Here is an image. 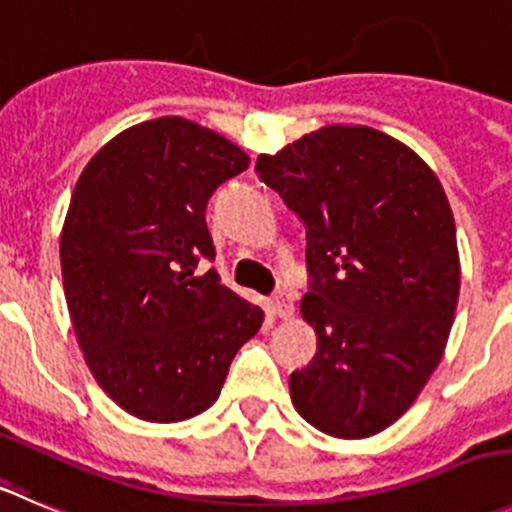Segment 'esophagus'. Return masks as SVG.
I'll return each mask as SVG.
<instances>
[{
	"label": "esophagus",
	"instance_id": "34e87169",
	"mask_svg": "<svg viewBox=\"0 0 512 512\" xmlns=\"http://www.w3.org/2000/svg\"><path fill=\"white\" fill-rule=\"evenodd\" d=\"M270 308L272 313L278 315V318H290L295 313V305H293V295L290 293H278L275 298L270 300Z\"/></svg>",
	"mask_w": 512,
	"mask_h": 512
}]
</instances>
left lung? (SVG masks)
Here are the masks:
<instances>
[{
  "mask_svg": "<svg viewBox=\"0 0 512 512\" xmlns=\"http://www.w3.org/2000/svg\"><path fill=\"white\" fill-rule=\"evenodd\" d=\"M255 171L305 224L300 313L318 351L290 374L300 417L338 439L379 434L442 361L460 298L455 217L434 171L369 126H326Z\"/></svg>",
  "mask_w": 512,
  "mask_h": 512,
  "instance_id": "obj_1",
  "label": "left lung"
}]
</instances>
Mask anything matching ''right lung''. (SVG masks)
I'll return each mask as SVG.
<instances>
[{
	"label": "right lung",
	"instance_id": "add662e5",
	"mask_svg": "<svg viewBox=\"0 0 512 512\" xmlns=\"http://www.w3.org/2000/svg\"><path fill=\"white\" fill-rule=\"evenodd\" d=\"M250 159L179 116L126 128L88 161L62 224L75 336L100 389L146 422H184L217 401L265 313L222 285L207 202Z\"/></svg>",
	"mask_w": 512,
	"mask_h": 512
}]
</instances>
